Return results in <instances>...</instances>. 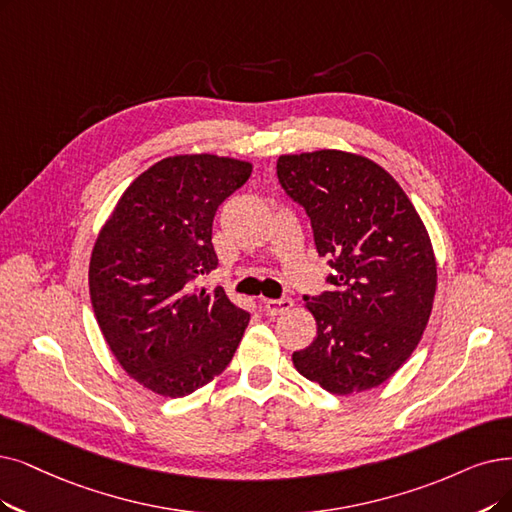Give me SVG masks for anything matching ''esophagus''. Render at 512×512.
I'll return each mask as SVG.
<instances>
[{"instance_id": "1", "label": "esophagus", "mask_w": 512, "mask_h": 512, "mask_svg": "<svg viewBox=\"0 0 512 512\" xmlns=\"http://www.w3.org/2000/svg\"><path fill=\"white\" fill-rule=\"evenodd\" d=\"M262 304H264V311H267V315L271 317L288 313L294 306L292 298H269V300H262Z\"/></svg>"}]
</instances>
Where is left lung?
<instances>
[{"instance_id": "1", "label": "left lung", "mask_w": 512, "mask_h": 512, "mask_svg": "<svg viewBox=\"0 0 512 512\" xmlns=\"http://www.w3.org/2000/svg\"><path fill=\"white\" fill-rule=\"evenodd\" d=\"M283 191L311 218L332 292L304 296L315 340L296 370L334 395L370 391L410 359L433 311L437 260L399 182L363 155L321 149L277 159Z\"/></svg>"}]
</instances>
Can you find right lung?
Here are the masks:
<instances>
[{"mask_svg": "<svg viewBox=\"0 0 512 512\" xmlns=\"http://www.w3.org/2000/svg\"><path fill=\"white\" fill-rule=\"evenodd\" d=\"M252 163L210 153L166 157L119 197L90 258L100 332L124 370L149 391L185 397L237 351L250 313L222 288L193 281L218 267L212 222Z\"/></svg>", "mask_w": 512, "mask_h": 512, "instance_id": "obj_1", "label": "right lung"}]
</instances>
